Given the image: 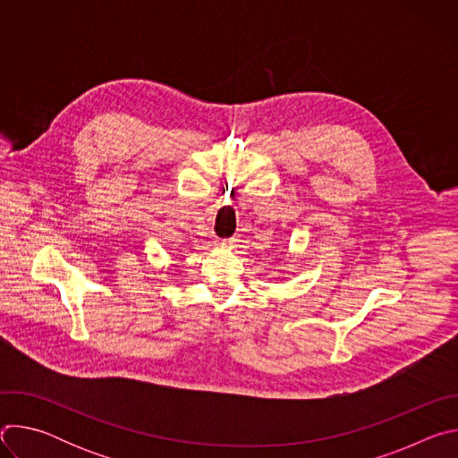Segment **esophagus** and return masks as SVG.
<instances>
[{
    "mask_svg": "<svg viewBox=\"0 0 458 458\" xmlns=\"http://www.w3.org/2000/svg\"><path fill=\"white\" fill-rule=\"evenodd\" d=\"M239 235H233V237H230V239H225L221 244L225 246V248H230V250H233V248H237V244H239Z\"/></svg>",
    "mask_w": 458,
    "mask_h": 458,
    "instance_id": "esophagus-1",
    "label": "esophagus"
}]
</instances>
